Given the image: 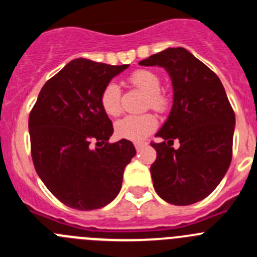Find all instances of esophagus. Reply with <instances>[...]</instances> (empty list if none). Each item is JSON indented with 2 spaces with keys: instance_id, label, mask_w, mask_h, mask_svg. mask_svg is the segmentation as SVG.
Wrapping results in <instances>:
<instances>
[{
  "instance_id": "esophagus-1",
  "label": "esophagus",
  "mask_w": 257,
  "mask_h": 257,
  "mask_svg": "<svg viewBox=\"0 0 257 257\" xmlns=\"http://www.w3.org/2000/svg\"><path fill=\"white\" fill-rule=\"evenodd\" d=\"M144 147H147V143H135L136 151H140V149H143Z\"/></svg>"
}]
</instances>
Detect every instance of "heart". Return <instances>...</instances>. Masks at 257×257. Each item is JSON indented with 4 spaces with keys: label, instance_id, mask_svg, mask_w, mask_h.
Here are the masks:
<instances>
[{
    "label": "heart",
    "instance_id": "heart-1",
    "mask_svg": "<svg viewBox=\"0 0 257 257\" xmlns=\"http://www.w3.org/2000/svg\"><path fill=\"white\" fill-rule=\"evenodd\" d=\"M128 83L147 94L144 106L156 112H165L170 105V99L161 91V77L149 69H138L127 78ZM100 104L104 112L110 117H117L122 112L121 87L115 82L106 83L100 95ZM156 117L153 114L127 115L115 123L118 138L131 142H143L157 128Z\"/></svg>",
    "mask_w": 257,
    "mask_h": 257
}]
</instances>
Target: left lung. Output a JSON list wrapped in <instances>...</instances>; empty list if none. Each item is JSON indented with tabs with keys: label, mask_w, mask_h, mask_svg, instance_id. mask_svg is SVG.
<instances>
[{
	"label": "left lung",
	"mask_w": 257,
	"mask_h": 257,
	"mask_svg": "<svg viewBox=\"0 0 257 257\" xmlns=\"http://www.w3.org/2000/svg\"><path fill=\"white\" fill-rule=\"evenodd\" d=\"M162 67L174 88L169 117L152 143L157 158L151 174L157 194L187 206L210 196L231 161L235 115L219 77L183 47H169L139 63ZM176 139L178 150L172 147Z\"/></svg>",
	"instance_id": "obj_1"
}]
</instances>
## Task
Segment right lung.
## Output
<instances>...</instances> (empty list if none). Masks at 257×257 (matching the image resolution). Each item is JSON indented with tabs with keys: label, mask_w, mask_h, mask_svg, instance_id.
<instances>
[{
	"label": "right lung",
	"mask_w": 257,
	"mask_h": 257,
	"mask_svg": "<svg viewBox=\"0 0 257 257\" xmlns=\"http://www.w3.org/2000/svg\"><path fill=\"white\" fill-rule=\"evenodd\" d=\"M127 68L74 59L45 83L29 114L36 171L68 207L101 208L121 190L124 167L136 151L130 140L108 142L113 124L100 95Z\"/></svg>",
	"instance_id": "obj_1"
}]
</instances>
